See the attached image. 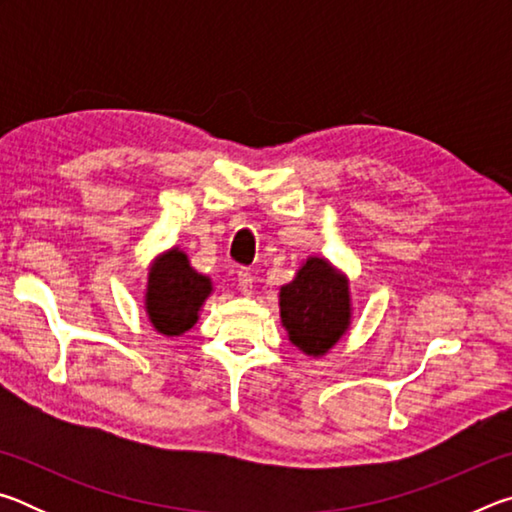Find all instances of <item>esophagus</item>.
Here are the masks:
<instances>
[{"label":"esophagus","mask_w":512,"mask_h":512,"mask_svg":"<svg viewBox=\"0 0 512 512\" xmlns=\"http://www.w3.org/2000/svg\"><path fill=\"white\" fill-rule=\"evenodd\" d=\"M237 282H239V291L241 293H253V282H255V277H253V273H250V268H239V273H237Z\"/></svg>","instance_id":"1"}]
</instances>
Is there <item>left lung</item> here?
I'll return each instance as SVG.
<instances>
[{
	"label": "left lung",
	"instance_id": "left-lung-1",
	"mask_svg": "<svg viewBox=\"0 0 512 512\" xmlns=\"http://www.w3.org/2000/svg\"><path fill=\"white\" fill-rule=\"evenodd\" d=\"M280 316L289 339L302 352L325 354L348 327V282L323 259L311 257L296 280L282 287Z\"/></svg>",
	"mask_w": 512,
	"mask_h": 512
}]
</instances>
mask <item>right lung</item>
<instances>
[{"instance_id": "add662e5", "label": "right lung", "mask_w": 512, "mask_h": 512, "mask_svg": "<svg viewBox=\"0 0 512 512\" xmlns=\"http://www.w3.org/2000/svg\"><path fill=\"white\" fill-rule=\"evenodd\" d=\"M210 291V280L189 266L187 255L169 250L149 273L146 311L151 323L158 332L169 336L187 332L196 323L198 309Z\"/></svg>"}]
</instances>
